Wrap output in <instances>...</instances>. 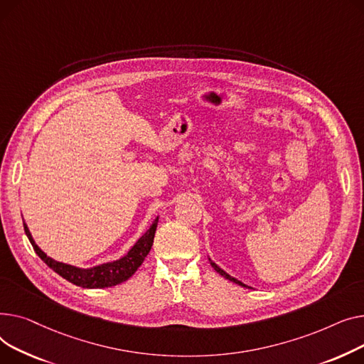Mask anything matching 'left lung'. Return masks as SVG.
I'll list each match as a JSON object with an SVG mask.
<instances>
[{"label": "left lung", "mask_w": 364, "mask_h": 364, "mask_svg": "<svg viewBox=\"0 0 364 364\" xmlns=\"http://www.w3.org/2000/svg\"><path fill=\"white\" fill-rule=\"evenodd\" d=\"M208 262H210L211 267H213V269H215V270H216V272H218L219 274H222V276L225 277V279H229V281H232V282H235V284H238V285H241V287H244V288H250V287H247L245 284H242L241 281H238V279H235V277H233V276H230L229 273H226V272H225V270H223L222 267H219V266H218V264H216L215 262H213V260H211L210 257H208Z\"/></svg>", "instance_id": "left-lung-1"}]
</instances>
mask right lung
Listing matches in <instances>:
<instances>
[{
  "label": "right lung",
  "mask_w": 364,
  "mask_h": 364,
  "mask_svg": "<svg viewBox=\"0 0 364 364\" xmlns=\"http://www.w3.org/2000/svg\"><path fill=\"white\" fill-rule=\"evenodd\" d=\"M157 225H159V218L154 219L153 225L149 226V229L132 245V248L123 255V257L113 262H107L88 269H83V267H76V266L61 263L51 259L50 255H47L36 245L28 225L23 220L26 237L29 238L35 252L39 255L41 260H44V263L48 267H51L55 273H58L66 281L77 287L90 288V289L110 288L129 279V277L138 270V267L144 263L146 254L149 252V250H151Z\"/></svg>",
  "instance_id": "right-lung-1"
}]
</instances>
